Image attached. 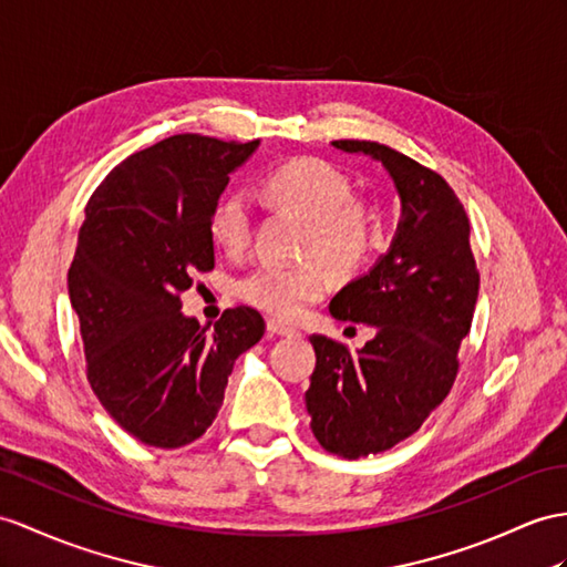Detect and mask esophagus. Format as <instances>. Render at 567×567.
Returning <instances> with one entry per match:
<instances>
[{"mask_svg": "<svg viewBox=\"0 0 567 567\" xmlns=\"http://www.w3.org/2000/svg\"><path fill=\"white\" fill-rule=\"evenodd\" d=\"M267 329L271 331V334H279V337H296L298 334V329L296 327H291V324H286V322H281V320H267Z\"/></svg>", "mask_w": 567, "mask_h": 567, "instance_id": "34e87169", "label": "esophagus"}]
</instances>
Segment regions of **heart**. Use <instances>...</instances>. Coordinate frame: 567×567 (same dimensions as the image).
I'll return each mask as SVG.
<instances>
[{
	"label": "heart",
	"instance_id": "1",
	"mask_svg": "<svg viewBox=\"0 0 567 567\" xmlns=\"http://www.w3.org/2000/svg\"><path fill=\"white\" fill-rule=\"evenodd\" d=\"M261 195L306 220L302 255L320 257L331 271L358 269L375 245V214L368 204L351 199V179L324 158L300 156L276 165L261 179ZM209 233L218 250L230 257L243 255L252 236L250 206L240 195L218 199ZM323 266L317 259L296 267L259 265L238 281V296L276 320H296L327 293L329 271Z\"/></svg>",
	"mask_w": 567,
	"mask_h": 567
}]
</instances>
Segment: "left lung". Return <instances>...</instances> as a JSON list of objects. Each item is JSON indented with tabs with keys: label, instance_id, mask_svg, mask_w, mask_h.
<instances>
[{
	"label": "left lung",
	"instance_id": "obj_1",
	"mask_svg": "<svg viewBox=\"0 0 567 567\" xmlns=\"http://www.w3.org/2000/svg\"><path fill=\"white\" fill-rule=\"evenodd\" d=\"M343 154L382 163L402 202L390 250L331 298L337 320L375 329L363 349L312 334L317 363L306 392L310 427L343 460L402 443L443 404L478 298V271L462 202L437 173L399 151L339 140Z\"/></svg>",
	"mask_w": 567,
	"mask_h": 567
}]
</instances>
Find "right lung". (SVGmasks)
Returning a JSON list of instances; mask_svg holds the SVG:
<instances>
[{
	"mask_svg": "<svg viewBox=\"0 0 567 567\" xmlns=\"http://www.w3.org/2000/svg\"><path fill=\"white\" fill-rule=\"evenodd\" d=\"M257 142L175 134L124 158L93 192L66 286L99 402L144 445L175 450L206 433L238 355L265 334L252 308L199 324L183 312L214 269L209 216Z\"/></svg>",
	"mask_w": 567,
	"mask_h": 567,
	"instance_id": "obj_1",
	"label": "right lung"
}]
</instances>
